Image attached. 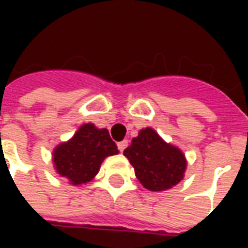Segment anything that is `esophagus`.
Segmentation results:
<instances>
[{
  "mask_svg": "<svg viewBox=\"0 0 248 248\" xmlns=\"http://www.w3.org/2000/svg\"><path fill=\"white\" fill-rule=\"evenodd\" d=\"M127 145H129V142L124 140H121V142H118V150L119 151H124L126 147H127Z\"/></svg>",
  "mask_w": 248,
  "mask_h": 248,
  "instance_id": "1",
  "label": "esophagus"
}]
</instances>
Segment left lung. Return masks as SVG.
Instances as JSON below:
<instances>
[{
  "instance_id": "1",
  "label": "left lung",
  "mask_w": 248,
  "mask_h": 248,
  "mask_svg": "<svg viewBox=\"0 0 248 248\" xmlns=\"http://www.w3.org/2000/svg\"><path fill=\"white\" fill-rule=\"evenodd\" d=\"M124 155L134 167L135 177L150 191H165L185 178L187 161L183 151L167 143L151 127L140 130Z\"/></svg>"
}]
</instances>
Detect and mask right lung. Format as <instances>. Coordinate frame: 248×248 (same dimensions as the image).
<instances>
[{"instance_id":"1","label":"right lung","mask_w":248,"mask_h":248,"mask_svg":"<svg viewBox=\"0 0 248 248\" xmlns=\"http://www.w3.org/2000/svg\"><path fill=\"white\" fill-rule=\"evenodd\" d=\"M115 142L108 129H98L94 124H83L70 140L53 150V165L61 177L78 186L93 181L108 156L118 154Z\"/></svg>"}]
</instances>
